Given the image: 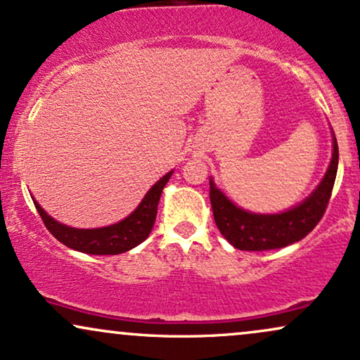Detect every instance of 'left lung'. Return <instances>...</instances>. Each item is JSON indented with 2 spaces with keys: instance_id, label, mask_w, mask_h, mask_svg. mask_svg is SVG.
Wrapping results in <instances>:
<instances>
[{
  "instance_id": "8db88e82",
  "label": "left lung",
  "mask_w": 360,
  "mask_h": 360,
  "mask_svg": "<svg viewBox=\"0 0 360 360\" xmlns=\"http://www.w3.org/2000/svg\"><path fill=\"white\" fill-rule=\"evenodd\" d=\"M333 137V152L323 179L307 200L281 213H252L240 208L210 179V201L214 223L223 237L238 250H272L300 242L323 217L332 196L338 167V146Z\"/></svg>"
}]
</instances>
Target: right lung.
<instances>
[{
	"label": "right lung",
	"instance_id": "obj_1",
	"mask_svg": "<svg viewBox=\"0 0 360 360\" xmlns=\"http://www.w3.org/2000/svg\"><path fill=\"white\" fill-rule=\"evenodd\" d=\"M172 172L160 177L157 183L148 189L140 205L122 221L113 225L101 226V229H74L64 223L53 220L45 210L34 200L37 212L57 240L68 245L69 249L84 252L91 255H117L134 249L142 243L152 232L155 223L157 205H159L160 194L166 188L167 181L171 179Z\"/></svg>",
	"mask_w": 360,
	"mask_h": 360
}]
</instances>
